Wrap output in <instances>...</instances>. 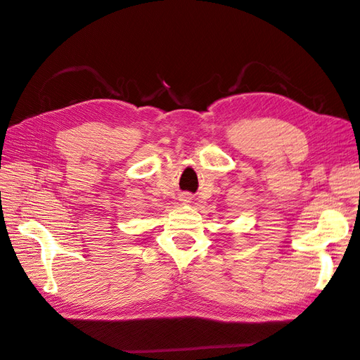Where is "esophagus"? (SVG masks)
I'll use <instances>...</instances> for the list:
<instances>
[{
    "mask_svg": "<svg viewBox=\"0 0 360 360\" xmlns=\"http://www.w3.org/2000/svg\"><path fill=\"white\" fill-rule=\"evenodd\" d=\"M181 200H183V201H186V202H189V200H191V198L188 197V195H184V197H181Z\"/></svg>",
    "mask_w": 360,
    "mask_h": 360,
    "instance_id": "esophagus-1",
    "label": "esophagus"
}]
</instances>
